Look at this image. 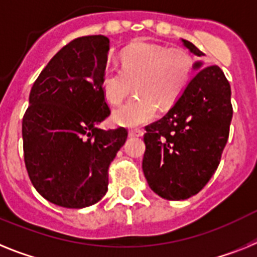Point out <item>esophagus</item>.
<instances>
[{
	"label": "esophagus",
	"mask_w": 257,
	"mask_h": 257,
	"mask_svg": "<svg viewBox=\"0 0 257 257\" xmlns=\"http://www.w3.org/2000/svg\"><path fill=\"white\" fill-rule=\"evenodd\" d=\"M129 135L137 136V137H141V136H144V131H142V129H138V128L131 129V131H129Z\"/></svg>",
	"instance_id": "obj_1"
}]
</instances>
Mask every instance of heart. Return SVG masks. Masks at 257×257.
Returning <instances> with one entry per match:
<instances>
[{"instance_id":"heart-1","label":"heart","mask_w":257,"mask_h":257,"mask_svg":"<svg viewBox=\"0 0 257 257\" xmlns=\"http://www.w3.org/2000/svg\"><path fill=\"white\" fill-rule=\"evenodd\" d=\"M120 61L121 68L106 67L101 77L102 91L112 104L121 103L136 81L138 95L112 113V120L120 125L135 126L153 120L159 106L168 108L181 97L193 73L187 51L151 42L126 46Z\"/></svg>"}]
</instances>
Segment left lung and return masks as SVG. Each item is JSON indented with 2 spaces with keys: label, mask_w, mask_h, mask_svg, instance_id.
<instances>
[{
  "label": "left lung",
  "mask_w": 257,
  "mask_h": 257,
  "mask_svg": "<svg viewBox=\"0 0 257 257\" xmlns=\"http://www.w3.org/2000/svg\"><path fill=\"white\" fill-rule=\"evenodd\" d=\"M193 54L204 55L187 40ZM202 63L194 64L199 70ZM230 84L218 66L198 71L181 97L162 119L147 125L142 168L150 187L168 200L199 193L221 160L233 106Z\"/></svg>",
  "instance_id": "8db88e82"
}]
</instances>
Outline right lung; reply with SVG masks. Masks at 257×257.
<instances>
[{
	"label": "right lung",
	"instance_id": "obj_1",
	"mask_svg": "<svg viewBox=\"0 0 257 257\" xmlns=\"http://www.w3.org/2000/svg\"><path fill=\"white\" fill-rule=\"evenodd\" d=\"M110 40L82 36L51 58L33 82L22 122L24 163L49 202L84 208L101 200L128 131L98 129L111 113L102 91Z\"/></svg>",
	"mask_w": 257,
	"mask_h": 257
}]
</instances>
